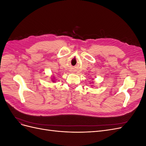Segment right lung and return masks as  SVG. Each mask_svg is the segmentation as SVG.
I'll return each mask as SVG.
<instances>
[{
    "label": "right lung",
    "instance_id": "1",
    "mask_svg": "<svg viewBox=\"0 0 146 146\" xmlns=\"http://www.w3.org/2000/svg\"><path fill=\"white\" fill-rule=\"evenodd\" d=\"M53 81H54V80H53Z\"/></svg>",
    "mask_w": 146,
    "mask_h": 146
}]
</instances>
